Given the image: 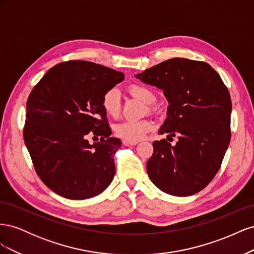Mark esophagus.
Masks as SVG:
<instances>
[{
  "mask_svg": "<svg viewBox=\"0 0 254 254\" xmlns=\"http://www.w3.org/2000/svg\"><path fill=\"white\" fill-rule=\"evenodd\" d=\"M123 144H124L125 146H134L136 145V142H128V141H123Z\"/></svg>",
  "mask_w": 254,
  "mask_h": 254,
  "instance_id": "obj_1",
  "label": "esophagus"
}]
</instances>
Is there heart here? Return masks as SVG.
Segmentation results:
<instances>
[{"label":"heart","instance_id":"1","mask_svg":"<svg viewBox=\"0 0 254 254\" xmlns=\"http://www.w3.org/2000/svg\"><path fill=\"white\" fill-rule=\"evenodd\" d=\"M128 92L132 96L139 98L146 105H151L156 102V94L148 87L141 83L130 84ZM102 108L109 118H118L121 112V97L117 89L106 91L102 97ZM153 123L148 120L142 121H125L114 126V133L121 139L128 142H139L144 136L151 131Z\"/></svg>","mask_w":254,"mask_h":254}]
</instances>
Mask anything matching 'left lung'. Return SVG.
<instances>
[{
  "mask_svg": "<svg viewBox=\"0 0 254 254\" xmlns=\"http://www.w3.org/2000/svg\"><path fill=\"white\" fill-rule=\"evenodd\" d=\"M144 83L163 90L167 118L160 134L178 135L152 143L146 168L166 194L186 197L203 190L220 168L231 139V97L214 68L203 61L173 58L136 74Z\"/></svg>",
  "mask_w": 254,
  "mask_h": 254,
  "instance_id": "8db88e82",
  "label": "left lung"
}]
</instances>
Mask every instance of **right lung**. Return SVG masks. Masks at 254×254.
Masks as SVG:
<instances>
[{
    "mask_svg": "<svg viewBox=\"0 0 254 254\" xmlns=\"http://www.w3.org/2000/svg\"><path fill=\"white\" fill-rule=\"evenodd\" d=\"M124 78L110 67L71 60L50 68L30 92L23 136L37 175L54 193L82 200L109 187L122 143L110 136L101 102ZM90 136L98 142L90 144Z\"/></svg>",
    "mask_w": 254,
    "mask_h": 254,
    "instance_id": "right-lung-1",
    "label": "right lung"
}]
</instances>
